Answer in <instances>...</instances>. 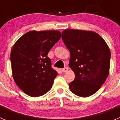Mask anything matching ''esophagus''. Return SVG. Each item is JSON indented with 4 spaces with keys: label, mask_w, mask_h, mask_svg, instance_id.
<instances>
[{
    "label": "esophagus",
    "mask_w": 120,
    "mask_h": 120,
    "mask_svg": "<svg viewBox=\"0 0 120 120\" xmlns=\"http://www.w3.org/2000/svg\"><path fill=\"white\" fill-rule=\"evenodd\" d=\"M68 68L67 67H65V68H62V71L63 72V73H65V72L68 71Z\"/></svg>",
    "instance_id": "34e87169"
}]
</instances>
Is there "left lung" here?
Wrapping results in <instances>:
<instances>
[{
	"label": "left lung",
	"instance_id": "left-lung-1",
	"mask_svg": "<svg viewBox=\"0 0 120 120\" xmlns=\"http://www.w3.org/2000/svg\"><path fill=\"white\" fill-rule=\"evenodd\" d=\"M70 53L69 66L75 74L69 83L76 96L86 97L101 88L109 72L111 52L98 34L93 31L65 29L61 35Z\"/></svg>",
	"mask_w": 120,
	"mask_h": 120
}]
</instances>
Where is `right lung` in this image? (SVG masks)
Here are the masks:
<instances>
[{"mask_svg":"<svg viewBox=\"0 0 120 120\" xmlns=\"http://www.w3.org/2000/svg\"><path fill=\"white\" fill-rule=\"evenodd\" d=\"M61 38L58 30H32L17 41L11 52L12 76L17 86L28 96L44 95L52 87L58 75L47 56Z\"/></svg>","mask_w":120,"mask_h":120,"instance_id":"add662e5","label":"right lung"}]
</instances>
